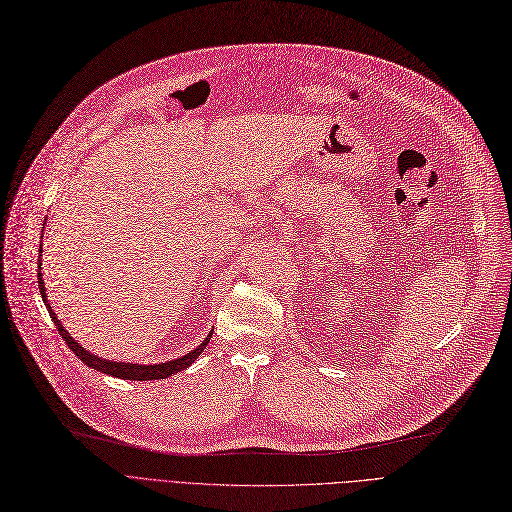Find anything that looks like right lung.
Segmentation results:
<instances>
[{
	"label": "right lung",
	"mask_w": 512,
	"mask_h": 512,
	"mask_svg": "<svg viewBox=\"0 0 512 512\" xmlns=\"http://www.w3.org/2000/svg\"><path fill=\"white\" fill-rule=\"evenodd\" d=\"M42 261V257H40ZM37 287H40V293H42V299L44 304L50 312V318L54 320V327L56 331H59V335L65 339V344L71 348V352L80 358L82 363H86L90 369H97L101 373H107V375H113V377H120V380H135V382H149V380H164V377H170L175 375L183 369H187L189 365H192L196 358L202 354V350L206 348V344L211 342V335L208 333L204 337V342L194 348L192 352H187L185 356H179L175 358V361H168V363H160V365H135V363H118V361H107V358H101V356H94L92 352H88L86 348H82L75 339L69 335V331L61 325V320L56 318V314L52 312L50 304H48V295H46V287H44V280H42V266H37Z\"/></svg>",
	"instance_id": "add662e5"
}]
</instances>
